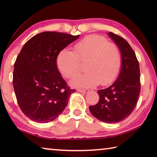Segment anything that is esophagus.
I'll return each mask as SVG.
<instances>
[{"mask_svg":"<svg viewBox=\"0 0 157 157\" xmlns=\"http://www.w3.org/2000/svg\"><path fill=\"white\" fill-rule=\"evenodd\" d=\"M77 91L78 92H80V93H83V94H86V93H88L89 91V89H77Z\"/></svg>","mask_w":157,"mask_h":157,"instance_id":"esophagus-1","label":"esophagus"}]
</instances>
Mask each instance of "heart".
Returning a JSON list of instances; mask_svg holds the SVG:
<instances>
[{"label":"heart","mask_w":157,"mask_h":157,"mask_svg":"<svg viewBox=\"0 0 157 157\" xmlns=\"http://www.w3.org/2000/svg\"><path fill=\"white\" fill-rule=\"evenodd\" d=\"M75 52L68 48L57 55V67L66 78L71 79L81 71L80 63H85L86 73L74 78L71 84L88 87L100 83L107 85L114 81L120 73L122 60L118 46L108 42L105 37L90 35L74 46Z\"/></svg>","instance_id":"b5f03b06"}]
</instances>
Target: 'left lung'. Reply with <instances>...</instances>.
<instances>
[{"label":"left lung","instance_id":"1","mask_svg":"<svg viewBox=\"0 0 157 157\" xmlns=\"http://www.w3.org/2000/svg\"><path fill=\"white\" fill-rule=\"evenodd\" d=\"M118 46L122 65L116 80L107 88L98 90V104L90 106V112L98 120L116 123L127 118L136 107L140 91V68L136 54L125 39L109 33Z\"/></svg>","mask_w":157,"mask_h":157}]
</instances>
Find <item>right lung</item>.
I'll use <instances>...</instances> for the list:
<instances>
[{
    "label": "right lung",
    "instance_id": "obj_1",
    "mask_svg": "<svg viewBox=\"0 0 157 157\" xmlns=\"http://www.w3.org/2000/svg\"><path fill=\"white\" fill-rule=\"evenodd\" d=\"M79 36L44 32L23 46L14 63L13 86L21 111L30 120L48 123L64 110L75 90L62 78L57 58L61 50Z\"/></svg>",
    "mask_w": 157,
    "mask_h": 157
}]
</instances>
